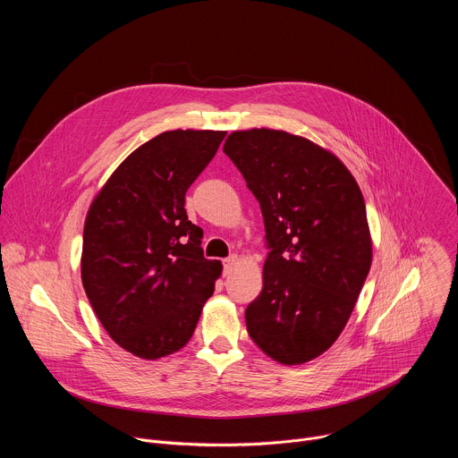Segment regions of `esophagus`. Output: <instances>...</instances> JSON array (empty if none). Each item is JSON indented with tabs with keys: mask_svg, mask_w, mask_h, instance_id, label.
Wrapping results in <instances>:
<instances>
[{
	"mask_svg": "<svg viewBox=\"0 0 458 458\" xmlns=\"http://www.w3.org/2000/svg\"><path fill=\"white\" fill-rule=\"evenodd\" d=\"M237 255H232V257H228V259H225L223 260V267H225V276H230L232 274V270L237 267Z\"/></svg>",
	"mask_w": 458,
	"mask_h": 458,
	"instance_id": "esophagus-1",
	"label": "esophagus"
}]
</instances>
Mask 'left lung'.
Returning <instances> with one entry per match:
<instances>
[{
	"label": "left lung",
	"mask_w": 458,
	"mask_h": 458,
	"mask_svg": "<svg viewBox=\"0 0 458 458\" xmlns=\"http://www.w3.org/2000/svg\"><path fill=\"white\" fill-rule=\"evenodd\" d=\"M223 152L260 205L270 248L248 334L281 364L308 362L344 330L371 267L360 188L337 156L284 130H239Z\"/></svg>",
	"instance_id": "left-lung-1"
}]
</instances>
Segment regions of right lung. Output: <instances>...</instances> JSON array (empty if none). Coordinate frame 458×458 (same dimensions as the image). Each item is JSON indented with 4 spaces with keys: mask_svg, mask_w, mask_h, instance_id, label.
<instances>
[{
    "mask_svg": "<svg viewBox=\"0 0 458 458\" xmlns=\"http://www.w3.org/2000/svg\"><path fill=\"white\" fill-rule=\"evenodd\" d=\"M223 130H168L130 154L94 198L83 230L81 281L106 334L156 360L193 335L221 276L184 193L216 156Z\"/></svg>",
    "mask_w": 458,
    "mask_h": 458,
    "instance_id": "add662e5",
    "label": "right lung"
}]
</instances>
